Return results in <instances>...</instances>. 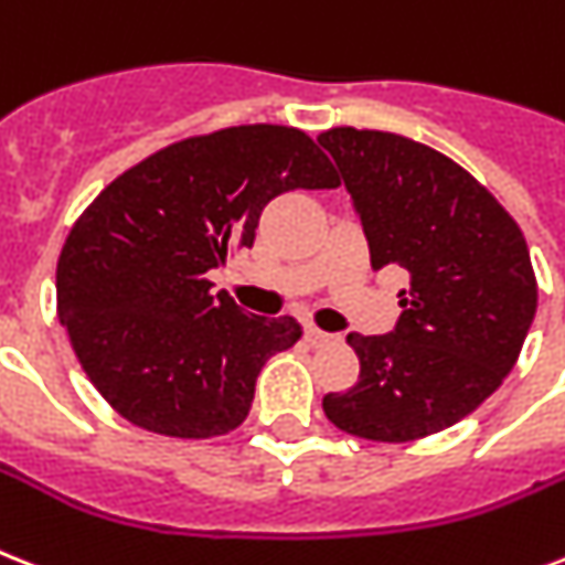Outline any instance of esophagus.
<instances>
[{"label": "esophagus", "instance_id": "esophagus-1", "mask_svg": "<svg viewBox=\"0 0 565 565\" xmlns=\"http://www.w3.org/2000/svg\"><path fill=\"white\" fill-rule=\"evenodd\" d=\"M305 339L313 348H319V345H328V342H333L337 337H333V333H324V330H319V328H313V324H310V328L305 330Z\"/></svg>", "mask_w": 565, "mask_h": 565}]
</instances>
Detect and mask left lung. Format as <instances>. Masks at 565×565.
Returning a JSON list of instances; mask_svg holds the SVG:
<instances>
[{"mask_svg":"<svg viewBox=\"0 0 565 565\" xmlns=\"http://www.w3.org/2000/svg\"><path fill=\"white\" fill-rule=\"evenodd\" d=\"M333 156L369 241L371 267H401L392 333H351L360 380L324 394L342 433L415 441L458 424L502 386L536 313L520 226L488 188L438 150L397 132L333 127Z\"/></svg>","mask_w":565,"mask_h":565,"instance_id":"obj_1","label":"left lung"}]
</instances>
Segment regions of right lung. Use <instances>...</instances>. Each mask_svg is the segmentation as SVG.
Segmentation results:
<instances>
[{"label":"right lung","instance_id":"1","mask_svg":"<svg viewBox=\"0 0 565 565\" xmlns=\"http://www.w3.org/2000/svg\"><path fill=\"white\" fill-rule=\"evenodd\" d=\"M337 185L316 141L278 124L177 141L113 179L57 260L60 324L104 401L171 438L237 429L264 362L296 345L301 324L246 313L211 292L209 273L255 243L269 200Z\"/></svg>","mask_w":565,"mask_h":565}]
</instances>
